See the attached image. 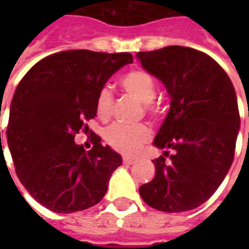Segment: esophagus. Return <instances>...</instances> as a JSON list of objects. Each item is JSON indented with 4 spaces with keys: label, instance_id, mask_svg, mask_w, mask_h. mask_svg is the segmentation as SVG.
I'll return each mask as SVG.
<instances>
[{
    "label": "esophagus",
    "instance_id": "1",
    "mask_svg": "<svg viewBox=\"0 0 249 249\" xmlns=\"http://www.w3.org/2000/svg\"><path fill=\"white\" fill-rule=\"evenodd\" d=\"M123 161H124V164H126V165H132V164H135L136 160L135 159H132V157L124 156L123 157Z\"/></svg>",
    "mask_w": 249,
    "mask_h": 249
}]
</instances>
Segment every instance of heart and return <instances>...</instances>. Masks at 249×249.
<instances>
[{
	"label": "heart",
	"mask_w": 249,
	"mask_h": 249,
	"mask_svg": "<svg viewBox=\"0 0 249 249\" xmlns=\"http://www.w3.org/2000/svg\"><path fill=\"white\" fill-rule=\"evenodd\" d=\"M120 84L129 96L135 97L145 105L146 112H149V114H152L153 117L159 116V108L152 104L156 96V82L148 71L141 69L129 71L120 78ZM94 107H96V113L101 120H108L112 116L113 96L107 87L101 88L97 92ZM104 137L107 144L116 151L125 155H133L140 149L142 144L151 140L152 133L151 129L145 125L128 126V125L113 124L105 130Z\"/></svg>",
	"instance_id": "b5f03b06"
}]
</instances>
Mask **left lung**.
Segmentation results:
<instances>
[{"mask_svg": "<svg viewBox=\"0 0 249 249\" xmlns=\"http://www.w3.org/2000/svg\"><path fill=\"white\" fill-rule=\"evenodd\" d=\"M137 60L165 85L171 108L155 137L162 155L139 192L149 207L185 212L205 203L230 171L240 116L235 88L212 57L187 46L139 52ZM172 149L171 162L165 157Z\"/></svg>", "mask_w": 249, "mask_h": 249, "instance_id": "8db88e82", "label": "left lung"}]
</instances>
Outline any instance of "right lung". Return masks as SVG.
Listing matches in <instances>:
<instances>
[{"instance_id": "1", "label": "right lung", "mask_w": 249, "mask_h": 249, "mask_svg": "<svg viewBox=\"0 0 249 249\" xmlns=\"http://www.w3.org/2000/svg\"><path fill=\"white\" fill-rule=\"evenodd\" d=\"M130 53L65 51L38 61L19 81L6 129L16 173L41 205L57 213L84 211L105 196L123 159L93 135V148L74 142L96 116V96ZM1 141V133H0Z\"/></svg>"}]
</instances>
